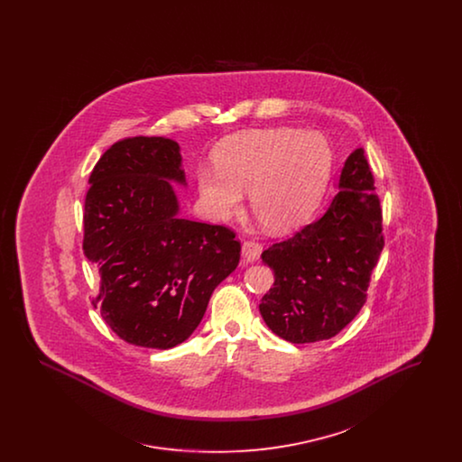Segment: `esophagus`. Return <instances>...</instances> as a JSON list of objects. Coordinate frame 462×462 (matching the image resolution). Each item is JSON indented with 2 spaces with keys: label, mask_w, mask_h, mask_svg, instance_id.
<instances>
[{
  "label": "esophagus",
  "mask_w": 462,
  "mask_h": 462,
  "mask_svg": "<svg viewBox=\"0 0 462 462\" xmlns=\"http://www.w3.org/2000/svg\"><path fill=\"white\" fill-rule=\"evenodd\" d=\"M262 244L256 241H244L242 244V260L244 263H254L260 260L262 254Z\"/></svg>",
  "instance_id": "1"
}]
</instances>
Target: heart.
Segmentation results:
<instances>
[{
    "mask_svg": "<svg viewBox=\"0 0 462 462\" xmlns=\"http://www.w3.org/2000/svg\"><path fill=\"white\" fill-rule=\"evenodd\" d=\"M330 149L319 133L270 128L241 133L221 143L218 168H200L199 192L211 218L225 221L242 208L249 189L256 220L286 234L311 215L329 173Z\"/></svg>",
    "mask_w": 462,
    "mask_h": 462,
    "instance_id": "obj_1",
    "label": "heart"
}]
</instances>
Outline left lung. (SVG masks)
<instances>
[{
    "instance_id": "8db88e82",
    "label": "left lung",
    "mask_w": 462,
    "mask_h": 462,
    "mask_svg": "<svg viewBox=\"0 0 462 462\" xmlns=\"http://www.w3.org/2000/svg\"><path fill=\"white\" fill-rule=\"evenodd\" d=\"M337 189L320 220L262 253L275 282L260 313L289 343L329 339L352 322L367 300L384 245L381 204L364 149L345 161Z\"/></svg>"
}]
</instances>
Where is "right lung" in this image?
I'll return each instance as SVG.
<instances>
[{"instance_id": "right-lung-1", "label": "right lung", "mask_w": 462, "mask_h": 462, "mask_svg": "<svg viewBox=\"0 0 462 462\" xmlns=\"http://www.w3.org/2000/svg\"><path fill=\"white\" fill-rule=\"evenodd\" d=\"M171 181L187 185L175 140L125 138L95 164L83 215L104 320L126 343L157 350L198 329L213 291L241 260L230 228L178 215Z\"/></svg>"}]
</instances>
